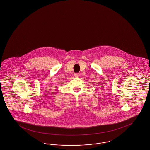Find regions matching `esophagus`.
<instances>
[{"label": "esophagus", "mask_w": 150, "mask_h": 150, "mask_svg": "<svg viewBox=\"0 0 150 150\" xmlns=\"http://www.w3.org/2000/svg\"><path fill=\"white\" fill-rule=\"evenodd\" d=\"M74 76L76 77H79V76H80V74H79V73H77V74H75L74 75Z\"/></svg>", "instance_id": "1"}]
</instances>
